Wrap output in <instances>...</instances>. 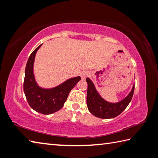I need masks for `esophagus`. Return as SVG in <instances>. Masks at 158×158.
Listing matches in <instances>:
<instances>
[{
	"instance_id": "34e87169",
	"label": "esophagus",
	"mask_w": 158,
	"mask_h": 158,
	"mask_svg": "<svg viewBox=\"0 0 158 158\" xmlns=\"http://www.w3.org/2000/svg\"><path fill=\"white\" fill-rule=\"evenodd\" d=\"M89 75H90V73H89V72L87 70H85V71H83L82 73H81V77L82 79H85L86 77H88Z\"/></svg>"
}]
</instances>
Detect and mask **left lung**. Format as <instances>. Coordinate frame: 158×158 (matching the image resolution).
I'll return each mask as SVG.
<instances>
[{
    "mask_svg": "<svg viewBox=\"0 0 158 158\" xmlns=\"http://www.w3.org/2000/svg\"><path fill=\"white\" fill-rule=\"evenodd\" d=\"M87 106L88 110L94 116L102 119H112L118 116L124 111L131 102L133 95L134 87L128 95L118 102H109L102 98L97 90L93 82L87 77Z\"/></svg>",
    "mask_w": 158,
    "mask_h": 158,
    "instance_id": "8db88e82",
    "label": "left lung"
}]
</instances>
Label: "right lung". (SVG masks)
<instances>
[{
    "label": "right lung",
    "mask_w": 158,
    "mask_h": 158,
    "mask_svg": "<svg viewBox=\"0 0 158 158\" xmlns=\"http://www.w3.org/2000/svg\"><path fill=\"white\" fill-rule=\"evenodd\" d=\"M40 45L30 54L25 70L23 90L30 106L44 114H50L59 110L65 104L74 85L81 80L80 76L68 79L56 86L50 88H42L36 81L34 73V59Z\"/></svg>",
    "instance_id": "obj_1"
}]
</instances>
